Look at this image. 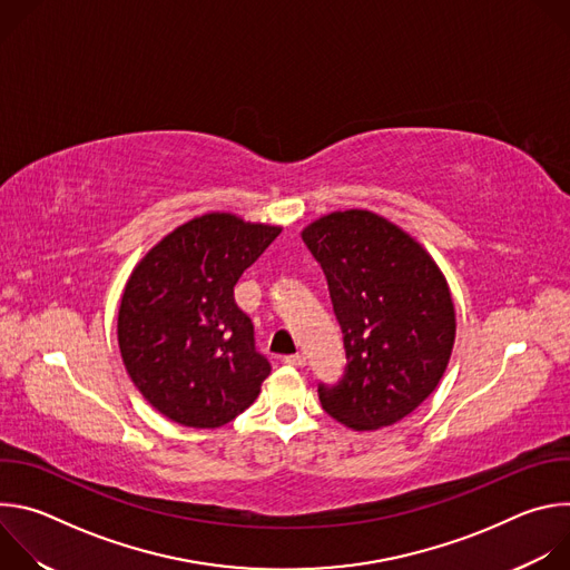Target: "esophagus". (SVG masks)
Masks as SVG:
<instances>
[{
  "label": "esophagus",
  "instance_id": "obj_1",
  "mask_svg": "<svg viewBox=\"0 0 570 570\" xmlns=\"http://www.w3.org/2000/svg\"><path fill=\"white\" fill-rule=\"evenodd\" d=\"M284 363L291 367H304L306 358L302 354H291V356H284Z\"/></svg>",
  "mask_w": 570,
  "mask_h": 570
}]
</instances>
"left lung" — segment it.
<instances>
[{
  "label": "left lung",
  "mask_w": 570,
  "mask_h": 570,
  "mask_svg": "<svg viewBox=\"0 0 570 570\" xmlns=\"http://www.w3.org/2000/svg\"><path fill=\"white\" fill-rule=\"evenodd\" d=\"M327 277L347 365L317 383L322 409L354 431L392 426L438 387L455 341L444 275L420 243L365 209L334 212L302 232Z\"/></svg>",
  "instance_id": "obj_1"
}]
</instances>
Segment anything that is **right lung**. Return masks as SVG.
<instances>
[{
  "label": "right lung",
  "mask_w": 570,
  "mask_h": 570,
  "mask_svg": "<svg viewBox=\"0 0 570 570\" xmlns=\"http://www.w3.org/2000/svg\"><path fill=\"white\" fill-rule=\"evenodd\" d=\"M282 227L205 214L135 266L119 306L124 365L144 399L176 424L218 429L253 405L271 363L234 286Z\"/></svg>",
  "instance_id": "obj_1"
}]
</instances>
